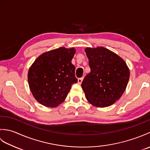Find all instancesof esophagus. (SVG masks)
Instances as JSON below:
<instances>
[{
  "label": "esophagus",
  "mask_w": 150,
  "mask_h": 150,
  "mask_svg": "<svg viewBox=\"0 0 150 150\" xmlns=\"http://www.w3.org/2000/svg\"><path fill=\"white\" fill-rule=\"evenodd\" d=\"M83 79H84V77H81V78L78 79V84H81L82 82V81H83Z\"/></svg>",
  "instance_id": "34e87169"
}]
</instances>
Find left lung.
I'll list each match as a JSON object with an SVG mask.
<instances>
[{"instance_id":"obj_1","label":"left lung","mask_w":150,"mask_h":150,"mask_svg":"<svg viewBox=\"0 0 150 150\" xmlns=\"http://www.w3.org/2000/svg\"><path fill=\"white\" fill-rule=\"evenodd\" d=\"M90 72L82 82L87 100L94 106L105 108L122 96L129 79V70L124 60L104 47H86Z\"/></svg>"}]
</instances>
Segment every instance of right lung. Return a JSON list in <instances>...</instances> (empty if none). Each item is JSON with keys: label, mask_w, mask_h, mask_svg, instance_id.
<instances>
[{"label": "right lung", "mask_w": 150, "mask_h": 150, "mask_svg": "<svg viewBox=\"0 0 150 150\" xmlns=\"http://www.w3.org/2000/svg\"><path fill=\"white\" fill-rule=\"evenodd\" d=\"M76 50L60 47L42 53L29 69L28 80L34 98L43 106L55 108L62 103L71 85L77 83L71 60Z\"/></svg>", "instance_id": "add662e5"}]
</instances>
